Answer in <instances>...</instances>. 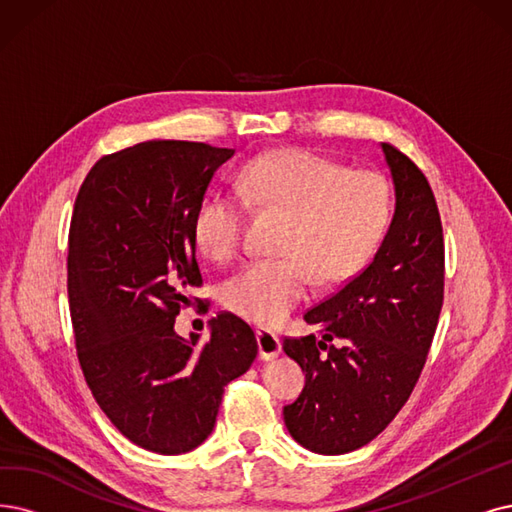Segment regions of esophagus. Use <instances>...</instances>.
<instances>
[{"mask_svg": "<svg viewBox=\"0 0 512 512\" xmlns=\"http://www.w3.org/2000/svg\"><path fill=\"white\" fill-rule=\"evenodd\" d=\"M256 342H258L260 359H264V361H271L281 353V338L275 332L267 330V327H258Z\"/></svg>", "mask_w": 512, "mask_h": 512, "instance_id": "34e87169", "label": "esophagus"}]
</instances>
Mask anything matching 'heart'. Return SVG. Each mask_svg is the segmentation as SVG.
<instances>
[{
	"label": "heart",
	"instance_id": "obj_1",
	"mask_svg": "<svg viewBox=\"0 0 512 512\" xmlns=\"http://www.w3.org/2000/svg\"><path fill=\"white\" fill-rule=\"evenodd\" d=\"M233 193L212 189L193 212V239L212 260H231L243 239L245 206L283 214L275 258L252 260L222 288L235 315L260 325L285 319L309 296L315 275L336 283L355 275L382 241L393 187L382 172L344 170L311 151H273L252 159Z\"/></svg>",
	"mask_w": 512,
	"mask_h": 512
}]
</instances>
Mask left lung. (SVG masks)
<instances>
[{
    "mask_svg": "<svg viewBox=\"0 0 512 512\" xmlns=\"http://www.w3.org/2000/svg\"><path fill=\"white\" fill-rule=\"evenodd\" d=\"M397 208L367 267L304 313L315 334L285 338L306 374L283 407L290 435L315 454L353 452L378 437L410 399L443 306L445 245L437 201L416 163L382 142Z\"/></svg>",
    "mask_w": 512,
    "mask_h": 512,
    "instance_id": "8db88e82",
    "label": "left lung"
}]
</instances>
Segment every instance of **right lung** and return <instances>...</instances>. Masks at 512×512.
Instances as JSON below:
<instances>
[{
    "label": "right lung",
    "instance_id": "obj_1",
    "mask_svg": "<svg viewBox=\"0 0 512 512\" xmlns=\"http://www.w3.org/2000/svg\"><path fill=\"white\" fill-rule=\"evenodd\" d=\"M233 155L189 140L105 155L71 216L67 292L81 372L117 431L163 456L208 439L224 386L258 355L252 327L227 311L203 344L174 332L189 292L203 285L193 212ZM195 302L208 311V300Z\"/></svg>",
    "mask_w": 512,
    "mask_h": 512
}]
</instances>
